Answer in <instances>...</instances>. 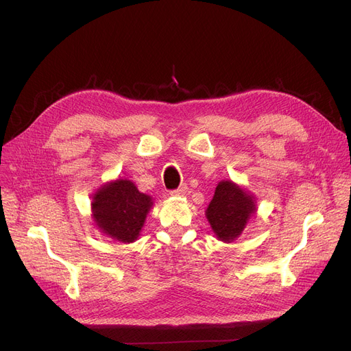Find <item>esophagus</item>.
Segmentation results:
<instances>
[{"label": "esophagus", "instance_id": "esophagus-1", "mask_svg": "<svg viewBox=\"0 0 351 351\" xmlns=\"http://www.w3.org/2000/svg\"><path fill=\"white\" fill-rule=\"evenodd\" d=\"M186 189H188V186H186V185H182V186H179L178 189L171 191L169 193H171L172 196H183V195L186 193Z\"/></svg>", "mask_w": 351, "mask_h": 351}]
</instances>
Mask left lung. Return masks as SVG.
Returning a JSON list of instances; mask_svg holds the SVG:
<instances>
[{
    "instance_id": "1",
    "label": "left lung",
    "mask_w": 351,
    "mask_h": 351,
    "mask_svg": "<svg viewBox=\"0 0 351 351\" xmlns=\"http://www.w3.org/2000/svg\"><path fill=\"white\" fill-rule=\"evenodd\" d=\"M253 212V197L234 183L225 180L217 185L208 206L206 217L220 241L232 242L242 233Z\"/></svg>"
}]
</instances>
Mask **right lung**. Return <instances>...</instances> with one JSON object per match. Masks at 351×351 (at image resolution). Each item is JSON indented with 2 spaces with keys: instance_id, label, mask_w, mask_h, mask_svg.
<instances>
[{
  "instance_id": "add662e5",
  "label": "right lung",
  "mask_w": 351,
  "mask_h": 351,
  "mask_svg": "<svg viewBox=\"0 0 351 351\" xmlns=\"http://www.w3.org/2000/svg\"><path fill=\"white\" fill-rule=\"evenodd\" d=\"M151 206L152 199L141 193L131 180L118 179L95 193L92 212L104 233L131 243L138 237Z\"/></svg>"
}]
</instances>
